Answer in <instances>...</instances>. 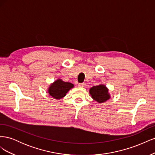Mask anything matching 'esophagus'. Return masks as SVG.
I'll list each match as a JSON object with an SVG mask.
<instances>
[{
	"mask_svg": "<svg viewBox=\"0 0 155 155\" xmlns=\"http://www.w3.org/2000/svg\"><path fill=\"white\" fill-rule=\"evenodd\" d=\"M85 84L84 83H79L78 84V86L79 87H85Z\"/></svg>",
	"mask_w": 155,
	"mask_h": 155,
	"instance_id": "esophagus-1",
	"label": "esophagus"
}]
</instances>
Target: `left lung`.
Returning <instances> with one entry per match:
<instances>
[{
  "instance_id": "8db88e82",
  "label": "left lung",
  "mask_w": 155,
  "mask_h": 155,
  "mask_svg": "<svg viewBox=\"0 0 155 155\" xmlns=\"http://www.w3.org/2000/svg\"><path fill=\"white\" fill-rule=\"evenodd\" d=\"M92 97L98 103H103L109 99L110 96L108 89L105 85H100L92 87L89 91Z\"/></svg>"
}]
</instances>
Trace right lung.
Wrapping results in <instances>:
<instances>
[{"instance_id": "right-lung-1", "label": "right lung", "mask_w": 155, "mask_h": 155, "mask_svg": "<svg viewBox=\"0 0 155 155\" xmlns=\"http://www.w3.org/2000/svg\"><path fill=\"white\" fill-rule=\"evenodd\" d=\"M73 87L74 85L71 83L64 82L61 79H58L51 84L48 89V92L51 96L58 100L63 97Z\"/></svg>"}]
</instances>
